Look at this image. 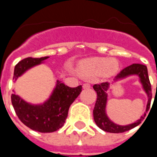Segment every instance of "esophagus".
<instances>
[{
	"label": "esophagus",
	"mask_w": 157,
	"mask_h": 157,
	"mask_svg": "<svg viewBox=\"0 0 157 157\" xmlns=\"http://www.w3.org/2000/svg\"><path fill=\"white\" fill-rule=\"evenodd\" d=\"M91 87V85L89 84V83H85V84H83V88L84 89H88Z\"/></svg>",
	"instance_id": "34e87169"
}]
</instances>
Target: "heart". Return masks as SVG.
Segmentation results:
<instances>
[{
	"mask_svg": "<svg viewBox=\"0 0 157 157\" xmlns=\"http://www.w3.org/2000/svg\"><path fill=\"white\" fill-rule=\"evenodd\" d=\"M118 69V62L106 58H92L80 62L79 70L86 75L114 74Z\"/></svg>",
	"mask_w": 157,
	"mask_h": 157,
	"instance_id": "b5f03b06",
	"label": "heart"
}]
</instances>
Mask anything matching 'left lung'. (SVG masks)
<instances>
[{"label": "left lung", "mask_w": 157, "mask_h": 157, "mask_svg": "<svg viewBox=\"0 0 157 157\" xmlns=\"http://www.w3.org/2000/svg\"><path fill=\"white\" fill-rule=\"evenodd\" d=\"M139 75V77L140 79V82L143 85V88L147 93V96H148V103L146 106V112H147L150 109L152 98L151 86V82L149 80L147 67L145 65H140V64H133L124 70H122L120 73L115 77V81L118 79L124 78V77H127L128 75ZM109 86V83L108 82H102L101 84H95L93 86V89L97 92V95H98L95 107L93 109V118H94L96 124L98 125L101 129L106 132H109V133H123V132L128 131L129 129L138 126L141 123L142 119H144V117H145V113L144 114V116H142L140 119H139L138 121L133 123L131 124L125 125V126L116 124L108 118V116L106 114L105 109L107 98H108L106 91L108 90Z\"/></svg>", "instance_id": "1"}]
</instances>
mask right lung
I'll use <instances>...</instances> for the list:
<instances>
[{"label":"right lung","instance_id":"1","mask_svg":"<svg viewBox=\"0 0 157 157\" xmlns=\"http://www.w3.org/2000/svg\"><path fill=\"white\" fill-rule=\"evenodd\" d=\"M48 58L46 56L23 59L16 65L13 79L16 81L27 70L39 65ZM82 89V86L70 87L58 81L52 95L44 104H29L16 94H12L11 98L16 113L22 124L35 131L51 133L64 125L70 106L81 93Z\"/></svg>","mask_w":157,"mask_h":157}]
</instances>
